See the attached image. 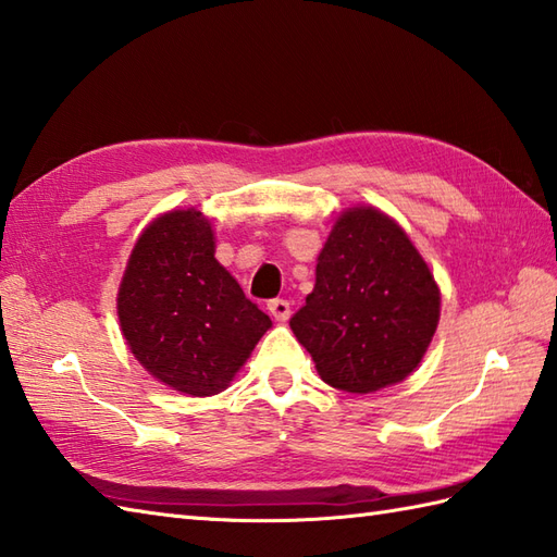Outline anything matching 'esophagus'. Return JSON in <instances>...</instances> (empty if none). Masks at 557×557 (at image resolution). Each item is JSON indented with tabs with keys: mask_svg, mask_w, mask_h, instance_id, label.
<instances>
[{
	"mask_svg": "<svg viewBox=\"0 0 557 557\" xmlns=\"http://www.w3.org/2000/svg\"><path fill=\"white\" fill-rule=\"evenodd\" d=\"M268 311H270L272 318H275V321L285 323V321H289V315H292V306H289L287 299H270Z\"/></svg>",
	"mask_w": 557,
	"mask_h": 557,
	"instance_id": "obj_1",
	"label": "esophagus"
}]
</instances>
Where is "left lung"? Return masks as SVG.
<instances>
[{"label":"left lung","instance_id":"left-lung-1","mask_svg":"<svg viewBox=\"0 0 557 557\" xmlns=\"http://www.w3.org/2000/svg\"><path fill=\"white\" fill-rule=\"evenodd\" d=\"M441 318V292L409 236L375 208L337 220L315 287L292 330L327 385L375 393L417 369Z\"/></svg>","mask_w":557,"mask_h":557}]
</instances>
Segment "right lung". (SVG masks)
<instances>
[{
    "label": "right lung",
    "mask_w": 557,
    "mask_h": 557,
    "mask_svg": "<svg viewBox=\"0 0 557 557\" xmlns=\"http://www.w3.org/2000/svg\"><path fill=\"white\" fill-rule=\"evenodd\" d=\"M128 349L158 381L194 397L215 395L272 325L215 260L198 210H174L140 234L120 297Z\"/></svg>",
    "instance_id": "add662e5"
}]
</instances>
